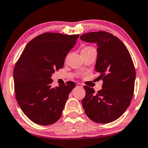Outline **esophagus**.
Listing matches in <instances>:
<instances>
[{
	"instance_id": "obj_1",
	"label": "esophagus",
	"mask_w": 148,
	"mask_h": 148,
	"mask_svg": "<svg viewBox=\"0 0 148 148\" xmlns=\"http://www.w3.org/2000/svg\"><path fill=\"white\" fill-rule=\"evenodd\" d=\"M76 87H78V88H82L83 86H82V85L81 84H80V83H77V84H76Z\"/></svg>"
}]
</instances>
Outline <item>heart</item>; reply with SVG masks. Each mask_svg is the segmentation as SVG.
<instances>
[{
  "mask_svg": "<svg viewBox=\"0 0 148 148\" xmlns=\"http://www.w3.org/2000/svg\"><path fill=\"white\" fill-rule=\"evenodd\" d=\"M90 48V47H85V48H84L82 50H86V49H88V48Z\"/></svg>",
  "mask_w": 148,
  "mask_h": 148,
  "instance_id": "1",
  "label": "heart"
}]
</instances>
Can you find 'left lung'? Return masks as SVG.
I'll list each match as a JSON object with an SVG mask.
<instances>
[{"label":"left lung","mask_w":148,"mask_h":148,"mask_svg":"<svg viewBox=\"0 0 148 148\" xmlns=\"http://www.w3.org/2000/svg\"><path fill=\"white\" fill-rule=\"evenodd\" d=\"M82 40L96 44L95 70L102 78V89L95 93L84 86L83 108L90 120L108 123L118 119L130 104L136 80V70L128 50L120 39L109 32H88Z\"/></svg>","instance_id":"left-lung-1"}]
</instances>
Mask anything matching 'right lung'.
<instances>
[{"label": "right lung", "mask_w": 148, "mask_h": 148, "mask_svg": "<svg viewBox=\"0 0 148 148\" xmlns=\"http://www.w3.org/2000/svg\"><path fill=\"white\" fill-rule=\"evenodd\" d=\"M78 34L46 32L27 44L14 66L16 98L24 114L37 124L48 125L61 117L73 82L51 87L54 70L63 68L66 56Z\"/></svg>", "instance_id": "obj_1"}]
</instances>
